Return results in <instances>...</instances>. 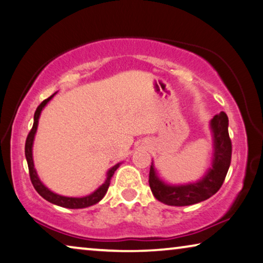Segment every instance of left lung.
<instances>
[{"instance_id":"obj_1","label":"left lung","mask_w":263,"mask_h":263,"mask_svg":"<svg viewBox=\"0 0 263 263\" xmlns=\"http://www.w3.org/2000/svg\"><path fill=\"white\" fill-rule=\"evenodd\" d=\"M214 141L212 167L200 181L187 184H168L157 176L154 164L149 172V185L157 200L168 205H191L213 196L221 188L232 160V141L228 133V116L224 111L211 121Z\"/></svg>"}]
</instances>
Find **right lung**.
I'll return each instance as SVG.
<instances>
[{
    "mask_svg": "<svg viewBox=\"0 0 263 263\" xmlns=\"http://www.w3.org/2000/svg\"><path fill=\"white\" fill-rule=\"evenodd\" d=\"M56 94V92H55ZM55 94H52L50 98H48L47 100H44L43 102L40 104L36 109L35 114H34V124L31 130L29 132V134L27 136L26 140V147H24V153H26V159H27V163H28V168H29V175H30V180L31 183H33L35 191L37 192L40 195H41L44 200L49 201L50 203H54L56 205H60V207H64V208H69V209H80V208H87L90 207L92 204H96L98 202L103 199V196L106 195V193L109 188V184H110V180L116 169L120 167L121 163L115 164L114 167H111L109 169L107 173V179L104 181V183L102 185L96 189L95 192H92L91 194L87 196H82V197H69V196H62L59 195L54 192H51L50 189H48L46 185H44L40 177L37 175V172L34 167V160H33V143H34V139H35V134L36 130H37V126H39V119L40 115H41L42 109L46 107V104L49 102V101L52 99V96Z\"/></svg>",
    "mask_w": 263,
    "mask_h": 263,
    "instance_id": "right-lung-1",
    "label": "right lung"
}]
</instances>
